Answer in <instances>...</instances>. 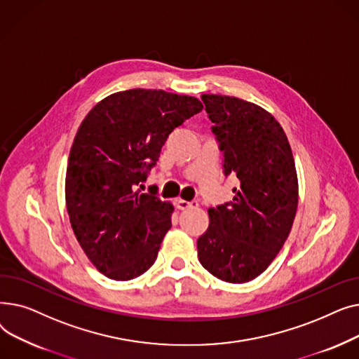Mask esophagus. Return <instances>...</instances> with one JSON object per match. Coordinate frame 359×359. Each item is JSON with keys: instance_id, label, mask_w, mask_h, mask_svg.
I'll return each instance as SVG.
<instances>
[{"instance_id": "1", "label": "esophagus", "mask_w": 359, "mask_h": 359, "mask_svg": "<svg viewBox=\"0 0 359 359\" xmlns=\"http://www.w3.org/2000/svg\"><path fill=\"white\" fill-rule=\"evenodd\" d=\"M176 205L177 208L184 211V210H189V208H196V206L199 205L198 201H184V199H177L176 201Z\"/></svg>"}]
</instances>
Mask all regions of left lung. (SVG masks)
Here are the masks:
<instances>
[{"instance_id":"8db88e82","label":"left lung","mask_w":359,"mask_h":359,"mask_svg":"<svg viewBox=\"0 0 359 359\" xmlns=\"http://www.w3.org/2000/svg\"><path fill=\"white\" fill-rule=\"evenodd\" d=\"M202 102L224 153V175L240 184L231 202L208 210L198 256L218 279L243 284L266 271L290 236L298 206L295 163L268 110L221 94H202Z\"/></svg>"}]
</instances>
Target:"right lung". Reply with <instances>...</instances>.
<instances>
[{"instance_id":"obj_1","label":"right lung","mask_w":359,"mask_h":359,"mask_svg":"<svg viewBox=\"0 0 359 359\" xmlns=\"http://www.w3.org/2000/svg\"><path fill=\"white\" fill-rule=\"evenodd\" d=\"M202 109L192 96L132 88L110 94L81 122L67 165V211L81 249L104 276L129 280L153 266L175 208L137 186L173 129Z\"/></svg>"}]
</instances>
